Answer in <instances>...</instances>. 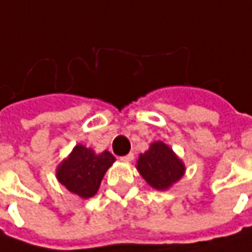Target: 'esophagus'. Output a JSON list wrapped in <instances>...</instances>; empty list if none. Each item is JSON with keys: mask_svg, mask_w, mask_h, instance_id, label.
<instances>
[{"mask_svg": "<svg viewBox=\"0 0 252 252\" xmlns=\"http://www.w3.org/2000/svg\"><path fill=\"white\" fill-rule=\"evenodd\" d=\"M120 160H121V161H124V162L132 161V160H133V155H132V153H129V155L123 156V157H120Z\"/></svg>", "mask_w": 252, "mask_h": 252, "instance_id": "esophagus-1", "label": "esophagus"}]
</instances>
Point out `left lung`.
Masks as SVG:
<instances>
[{
    "instance_id": "1",
    "label": "left lung",
    "mask_w": 252,
    "mask_h": 252,
    "mask_svg": "<svg viewBox=\"0 0 252 252\" xmlns=\"http://www.w3.org/2000/svg\"><path fill=\"white\" fill-rule=\"evenodd\" d=\"M140 176L156 190H168L185 175V162L162 140L150 143L145 153L136 160Z\"/></svg>"
}]
</instances>
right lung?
I'll use <instances>...</instances> for the list:
<instances>
[{"label":"right lung","mask_w":252,"mask_h":252,"mask_svg":"<svg viewBox=\"0 0 252 252\" xmlns=\"http://www.w3.org/2000/svg\"><path fill=\"white\" fill-rule=\"evenodd\" d=\"M114 161L116 157L110 152L95 153L94 149L78 143L56 167V179L78 197L84 200L94 197L106 171Z\"/></svg>","instance_id":"right-lung-1"}]
</instances>
